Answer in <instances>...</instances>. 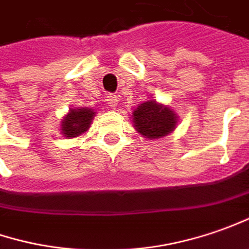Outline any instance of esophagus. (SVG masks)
Instances as JSON below:
<instances>
[{"label": "esophagus", "instance_id": "1", "mask_svg": "<svg viewBox=\"0 0 249 249\" xmlns=\"http://www.w3.org/2000/svg\"><path fill=\"white\" fill-rule=\"evenodd\" d=\"M106 102H107V105L110 107L116 108L117 105H118V98H117L116 95H108L107 99H106Z\"/></svg>", "mask_w": 249, "mask_h": 249}]
</instances>
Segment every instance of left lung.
I'll list each match as a JSON object with an SVG mask.
<instances>
[{
  "mask_svg": "<svg viewBox=\"0 0 249 249\" xmlns=\"http://www.w3.org/2000/svg\"><path fill=\"white\" fill-rule=\"evenodd\" d=\"M131 118L135 131L150 141L171 135L179 123L175 110L156 99H149L133 108Z\"/></svg>",
  "mask_w": 249,
  "mask_h": 249,
  "instance_id": "left-lung-1",
  "label": "left lung"
}]
</instances>
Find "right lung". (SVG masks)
<instances>
[{"mask_svg": "<svg viewBox=\"0 0 249 249\" xmlns=\"http://www.w3.org/2000/svg\"><path fill=\"white\" fill-rule=\"evenodd\" d=\"M95 114V110L90 107H71L62 118L60 133L66 139L80 138L89 129Z\"/></svg>", "mask_w": 249, "mask_h": 249, "instance_id": "right-lung-1", "label": "right lung"}]
</instances>
